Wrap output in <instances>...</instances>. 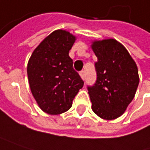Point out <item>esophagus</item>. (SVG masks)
Wrapping results in <instances>:
<instances>
[{
  "mask_svg": "<svg viewBox=\"0 0 150 150\" xmlns=\"http://www.w3.org/2000/svg\"><path fill=\"white\" fill-rule=\"evenodd\" d=\"M79 75H80L81 79H82L83 80L85 79V71H81L80 72H79Z\"/></svg>",
  "mask_w": 150,
  "mask_h": 150,
  "instance_id": "1",
  "label": "esophagus"
}]
</instances>
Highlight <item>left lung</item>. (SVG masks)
Returning a JSON list of instances; mask_svg holds the SVG:
<instances>
[{"label": "left lung", "instance_id": "obj_1", "mask_svg": "<svg viewBox=\"0 0 150 150\" xmlns=\"http://www.w3.org/2000/svg\"><path fill=\"white\" fill-rule=\"evenodd\" d=\"M91 48L97 57L94 86L88 87L91 108L100 118H119L133 100L139 83L136 62L127 49L113 38L95 40Z\"/></svg>", "mask_w": 150, "mask_h": 150}]
</instances>
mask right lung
I'll list each match as a JSON object with an SVG mask.
<instances>
[{
  "mask_svg": "<svg viewBox=\"0 0 150 150\" xmlns=\"http://www.w3.org/2000/svg\"><path fill=\"white\" fill-rule=\"evenodd\" d=\"M76 37L56 30L33 51L27 65L30 88L39 108L50 115L69 110L83 81L73 69L69 51Z\"/></svg>",
  "mask_w": 150,
  "mask_h": 150,
  "instance_id": "obj_1",
  "label": "right lung"
}]
</instances>
